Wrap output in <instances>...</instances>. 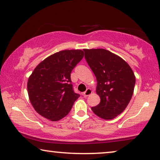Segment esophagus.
<instances>
[{
  "instance_id": "obj_1",
  "label": "esophagus",
  "mask_w": 160,
  "mask_h": 160,
  "mask_svg": "<svg viewBox=\"0 0 160 160\" xmlns=\"http://www.w3.org/2000/svg\"><path fill=\"white\" fill-rule=\"evenodd\" d=\"M92 93V89H91V88H87V89L83 93V96H84V97H88V96L90 95Z\"/></svg>"
}]
</instances>
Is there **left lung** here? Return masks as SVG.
I'll return each instance as SVG.
<instances>
[{
  "mask_svg": "<svg viewBox=\"0 0 160 160\" xmlns=\"http://www.w3.org/2000/svg\"><path fill=\"white\" fill-rule=\"evenodd\" d=\"M85 59L97 81L100 103L92 107L104 119H113L126 109L134 93V73L121 57L104 48L83 49Z\"/></svg>",
  "mask_w": 160,
  "mask_h": 160,
  "instance_id": "1",
  "label": "left lung"
}]
</instances>
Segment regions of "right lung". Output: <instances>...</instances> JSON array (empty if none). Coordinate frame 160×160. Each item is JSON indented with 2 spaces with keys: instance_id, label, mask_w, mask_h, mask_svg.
<instances>
[{
  "instance_id": "obj_1",
  "label": "right lung",
  "mask_w": 160,
  "mask_h": 160,
  "mask_svg": "<svg viewBox=\"0 0 160 160\" xmlns=\"http://www.w3.org/2000/svg\"><path fill=\"white\" fill-rule=\"evenodd\" d=\"M82 50H63L45 58L29 77V99L37 113L51 121L66 117L79 97L73 90L71 73L83 57Z\"/></svg>"
}]
</instances>
